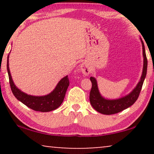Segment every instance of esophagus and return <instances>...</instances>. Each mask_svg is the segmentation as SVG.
Segmentation results:
<instances>
[{
    "instance_id": "esophagus-1",
    "label": "esophagus",
    "mask_w": 154,
    "mask_h": 154,
    "mask_svg": "<svg viewBox=\"0 0 154 154\" xmlns=\"http://www.w3.org/2000/svg\"><path fill=\"white\" fill-rule=\"evenodd\" d=\"M81 71L83 75H88L90 73V67L87 63L84 62L81 65Z\"/></svg>"
}]
</instances>
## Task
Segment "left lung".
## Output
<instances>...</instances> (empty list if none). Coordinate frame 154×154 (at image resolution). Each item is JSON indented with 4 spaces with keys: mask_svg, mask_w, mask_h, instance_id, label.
<instances>
[{
    "mask_svg": "<svg viewBox=\"0 0 154 154\" xmlns=\"http://www.w3.org/2000/svg\"><path fill=\"white\" fill-rule=\"evenodd\" d=\"M140 40L142 42V54L143 58H144L142 73L140 81L137 84L136 87L129 94L122 97L121 98L116 99V100L105 99L104 97L102 96V94L99 91L97 81L95 78L90 77V81L92 82V88L90 93V102L92 106L99 113L104 115L115 114V113L121 112L132 106L137 100L141 90H142L144 79L146 78L147 71V59L146 52H145L144 45L141 38Z\"/></svg>",
    "mask_w": 154,
    "mask_h": 154,
    "instance_id": "1",
    "label": "left lung"
}]
</instances>
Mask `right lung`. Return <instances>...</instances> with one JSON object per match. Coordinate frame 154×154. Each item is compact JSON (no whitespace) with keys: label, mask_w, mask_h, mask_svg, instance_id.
Returning a JSON list of instances; mask_svg holds the SVG:
<instances>
[{"label":"right lung","mask_w":154,"mask_h":154,"mask_svg":"<svg viewBox=\"0 0 154 154\" xmlns=\"http://www.w3.org/2000/svg\"><path fill=\"white\" fill-rule=\"evenodd\" d=\"M7 70L12 93L19 101L29 108L36 111L48 112L57 109L64 101L67 88L69 85L68 75L62 78L54 89L49 94L43 96H33L22 92L14 85L9 68V55L8 56Z\"/></svg>","instance_id":"1"}]
</instances>
